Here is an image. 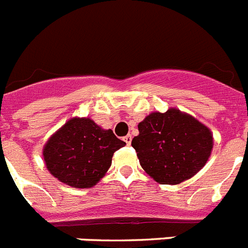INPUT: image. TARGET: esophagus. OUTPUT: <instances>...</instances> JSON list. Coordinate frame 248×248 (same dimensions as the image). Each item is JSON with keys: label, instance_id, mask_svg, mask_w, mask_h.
<instances>
[{"label": "esophagus", "instance_id": "34e87169", "mask_svg": "<svg viewBox=\"0 0 248 248\" xmlns=\"http://www.w3.org/2000/svg\"><path fill=\"white\" fill-rule=\"evenodd\" d=\"M123 140H124V141H125L128 145H130V144H131V135H126V137L123 138Z\"/></svg>", "mask_w": 248, "mask_h": 248}]
</instances>
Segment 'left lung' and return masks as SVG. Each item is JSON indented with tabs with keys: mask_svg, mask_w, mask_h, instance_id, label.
<instances>
[{
	"mask_svg": "<svg viewBox=\"0 0 248 248\" xmlns=\"http://www.w3.org/2000/svg\"><path fill=\"white\" fill-rule=\"evenodd\" d=\"M131 141L141 168L156 183L177 185L191 179L207 163L212 133L196 118L176 108L153 111L138 125Z\"/></svg>",
	"mask_w": 248,
	"mask_h": 248,
	"instance_id": "8db88e82",
	"label": "left lung"
}]
</instances>
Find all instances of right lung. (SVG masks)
Here are the masks:
<instances>
[{
	"label": "right lung",
	"instance_id": "add662e5",
	"mask_svg": "<svg viewBox=\"0 0 248 248\" xmlns=\"http://www.w3.org/2000/svg\"><path fill=\"white\" fill-rule=\"evenodd\" d=\"M125 143L91 118H72L43 146L48 171L76 189L93 187L107 174L111 157Z\"/></svg>",
	"mask_w": 248,
	"mask_h": 248
}]
</instances>
